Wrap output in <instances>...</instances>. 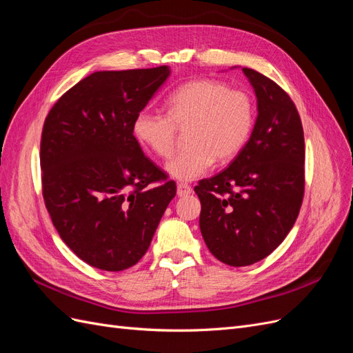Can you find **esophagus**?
I'll list each match as a JSON object with an SVG mask.
<instances>
[{"label":"esophagus","mask_w":353,"mask_h":353,"mask_svg":"<svg viewBox=\"0 0 353 353\" xmlns=\"http://www.w3.org/2000/svg\"><path fill=\"white\" fill-rule=\"evenodd\" d=\"M191 187L190 185H187V184H178L176 185V194L179 196V197H185V196H188V194H191Z\"/></svg>","instance_id":"obj_1"}]
</instances>
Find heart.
<instances>
[{"label":"heart","instance_id":"obj_1","mask_svg":"<svg viewBox=\"0 0 353 353\" xmlns=\"http://www.w3.org/2000/svg\"><path fill=\"white\" fill-rule=\"evenodd\" d=\"M168 113L143 109L134 117L137 140L159 156L172 154L176 125L188 128L190 147L181 150L166 165L168 174L179 181H193L205 175L215 162L236 156L248 143L254 108L248 94L230 90L213 79H196L183 83L166 99Z\"/></svg>","mask_w":353,"mask_h":353}]
</instances>
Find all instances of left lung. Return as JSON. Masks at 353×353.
Here are the masks:
<instances>
[{
    "label": "left lung",
    "mask_w": 353,
    "mask_h": 353,
    "mask_svg": "<svg viewBox=\"0 0 353 353\" xmlns=\"http://www.w3.org/2000/svg\"><path fill=\"white\" fill-rule=\"evenodd\" d=\"M241 70L258 100L252 135L227 169L194 187L203 240L230 266L259 262L279 248L305 191V138L294 103L265 74Z\"/></svg>",
    "instance_id": "left-lung-1"
}]
</instances>
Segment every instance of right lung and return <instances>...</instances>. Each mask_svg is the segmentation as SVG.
Returning a JSON list of instances; mask_svg holds the SVG:
<instances>
[{
    "instance_id": "1",
    "label": "right lung",
    "mask_w": 353,
    "mask_h": 353,
    "mask_svg": "<svg viewBox=\"0 0 353 353\" xmlns=\"http://www.w3.org/2000/svg\"><path fill=\"white\" fill-rule=\"evenodd\" d=\"M169 74L168 66L94 72L46 117V208L61 240L94 268L116 272L140 261L176 194L132 131L135 114Z\"/></svg>"
}]
</instances>
